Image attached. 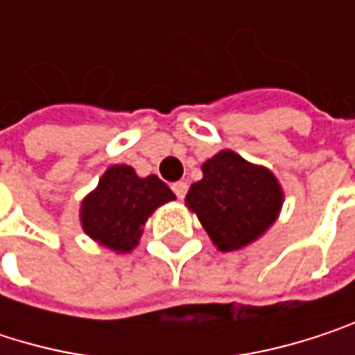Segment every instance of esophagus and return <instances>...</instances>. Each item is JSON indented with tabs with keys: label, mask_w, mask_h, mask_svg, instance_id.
Here are the masks:
<instances>
[{
	"label": "esophagus",
	"mask_w": 355,
	"mask_h": 355,
	"mask_svg": "<svg viewBox=\"0 0 355 355\" xmlns=\"http://www.w3.org/2000/svg\"><path fill=\"white\" fill-rule=\"evenodd\" d=\"M187 182H182V180H178L173 184V191H175V195H177L178 199H184V195H187Z\"/></svg>",
	"instance_id": "34e87169"
}]
</instances>
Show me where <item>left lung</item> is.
Masks as SVG:
<instances>
[{
	"label": "left lung",
	"mask_w": 355,
	"mask_h": 355,
	"mask_svg": "<svg viewBox=\"0 0 355 355\" xmlns=\"http://www.w3.org/2000/svg\"><path fill=\"white\" fill-rule=\"evenodd\" d=\"M201 173L203 178L191 184L184 205L218 250L232 252L252 245L279 218L284 189L269 168L232 150H220L201 164Z\"/></svg>",
	"instance_id": "obj_1"
}]
</instances>
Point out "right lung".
<instances>
[{"instance_id":"right-lung-1","label":"right lung","mask_w":355,"mask_h":355,"mask_svg":"<svg viewBox=\"0 0 355 355\" xmlns=\"http://www.w3.org/2000/svg\"><path fill=\"white\" fill-rule=\"evenodd\" d=\"M177 199L156 175L139 177L133 166L112 164L80 203L82 230L101 247L127 254L139 245L148 218Z\"/></svg>"}]
</instances>
